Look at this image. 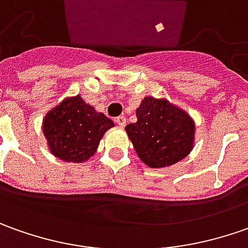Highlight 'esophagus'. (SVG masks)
<instances>
[{"label":"esophagus","mask_w":248,"mask_h":248,"mask_svg":"<svg viewBox=\"0 0 248 248\" xmlns=\"http://www.w3.org/2000/svg\"><path fill=\"white\" fill-rule=\"evenodd\" d=\"M115 122L118 126L124 127V126H126V118H124V116H118V118L115 119Z\"/></svg>","instance_id":"esophagus-1"}]
</instances>
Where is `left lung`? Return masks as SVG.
Wrapping results in <instances>:
<instances>
[{
    "label": "left lung",
    "mask_w": 248,
    "mask_h": 248,
    "mask_svg": "<svg viewBox=\"0 0 248 248\" xmlns=\"http://www.w3.org/2000/svg\"><path fill=\"white\" fill-rule=\"evenodd\" d=\"M137 122L126 126L139 158L152 169L171 166L189 155L195 122L166 98L144 97L136 109Z\"/></svg>",
    "instance_id": "1"
}]
</instances>
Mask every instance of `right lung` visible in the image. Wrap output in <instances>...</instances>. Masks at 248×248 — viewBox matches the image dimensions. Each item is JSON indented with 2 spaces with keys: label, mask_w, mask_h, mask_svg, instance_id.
Masks as SVG:
<instances>
[{
  "label": "right lung",
  "mask_w": 248,
  "mask_h": 248,
  "mask_svg": "<svg viewBox=\"0 0 248 248\" xmlns=\"http://www.w3.org/2000/svg\"><path fill=\"white\" fill-rule=\"evenodd\" d=\"M111 127L114 122L85 103L79 94L64 98L42 122L49 151L56 158L73 163L93 156L104 133Z\"/></svg>",
  "instance_id": "obj_1"
}]
</instances>
